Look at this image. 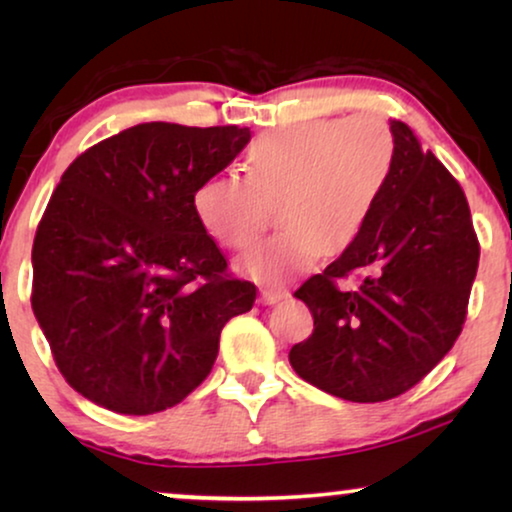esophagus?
<instances>
[{
	"instance_id": "1",
	"label": "esophagus",
	"mask_w": 512,
	"mask_h": 512,
	"mask_svg": "<svg viewBox=\"0 0 512 512\" xmlns=\"http://www.w3.org/2000/svg\"><path fill=\"white\" fill-rule=\"evenodd\" d=\"M289 293H286L284 289H272V286H265V289H261V303L263 305H275L279 303V300H284Z\"/></svg>"
}]
</instances>
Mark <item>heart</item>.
<instances>
[{"label":"heart","instance_id":"obj_1","mask_svg":"<svg viewBox=\"0 0 512 512\" xmlns=\"http://www.w3.org/2000/svg\"><path fill=\"white\" fill-rule=\"evenodd\" d=\"M394 165V137L375 114L307 121L272 130L249 146L247 177L214 174L193 195L205 233L221 247L254 244L277 207V233L240 261L265 282L298 275L319 254L352 247L380 202Z\"/></svg>","mask_w":512,"mask_h":512}]
</instances>
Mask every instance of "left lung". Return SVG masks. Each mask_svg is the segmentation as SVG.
I'll use <instances>...</instances> for the list:
<instances>
[{"mask_svg":"<svg viewBox=\"0 0 512 512\" xmlns=\"http://www.w3.org/2000/svg\"><path fill=\"white\" fill-rule=\"evenodd\" d=\"M389 128L394 165L366 228L293 293L314 319L310 338L291 347L293 370L352 403L401 396L438 366L464 326L480 258L457 179L408 125ZM345 276L360 284L338 290Z\"/></svg>","mask_w":512,"mask_h":512,"instance_id":"obj_1","label":"left lung"}]
</instances>
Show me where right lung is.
<instances>
[{
	"label": "right lung",
	"instance_id": "add662e5",
	"mask_svg": "<svg viewBox=\"0 0 512 512\" xmlns=\"http://www.w3.org/2000/svg\"><path fill=\"white\" fill-rule=\"evenodd\" d=\"M249 128L139 123L62 174L32 247V310L69 387L121 415L184 401L256 286L228 275L193 195Z\"/></svg>",
	"mask_w": 512,
	"mask_h": 512
}]
</instances>
